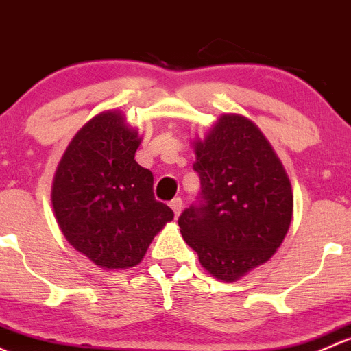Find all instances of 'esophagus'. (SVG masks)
<instances>
[{"label": "esophagus", "mask_w": 351, "mask_h": 351, "mask_svg": "<svg viewBox=\"0 0 351 351\" xmlns=\"http://www.w3.org/2000/svg\"><path fill=\"white\" fill-rule=\"evenodd\" d=\"M171 209H172V211H174V215H176V218H177V216H179L180 213H182V199H180V197H176V199H172L171 201Z\"/></svg>", "instance_id": "1"}]
</instances>
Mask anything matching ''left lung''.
<instances>
[{
	"label": "left lung",
	"instance_id": "8db88e82",
	"mask_svg": "<svg viewBox=\"0 0 351 351\" xmlns=\"http://www.w3.org/2000/svg\"><path fill=\"white\" fill-rule=\"evenodd\" d=\"M193 147L201 202L180 215V233L206 272L234 282L284 241L294 209L291 180L265 135L243 114H221Z\"/></svg>",
	"mask_w": 351,
	"mask_h": 351
}]
</instances>
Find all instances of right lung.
Returning <instances> with one entry per match:
<instances>
[{
	"instance_id": "add662e5",
	"label": "right lung",
	"mask_w": 351,
	"mask_h": 351,
	"mask_svg": "<svg viewBox=\"0 0 351 351\" xmlns=\"http://www.w3.org/2000/svg\"><path fill=\"white\" fill-rule=\"evenodd\" d=\"M142 136L120 110L97 113L74 135L52 182L57 225L79 254L104 270L142 262L174 213L155 201L154 176L136 164Z\"/></svg>"
}]
</instances>
